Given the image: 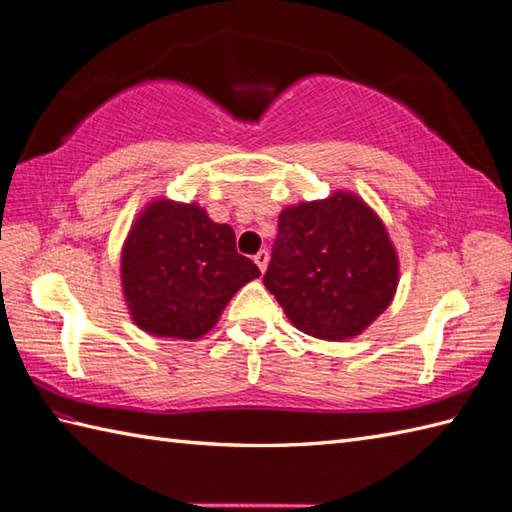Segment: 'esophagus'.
<instances>
[{"instance_id": "34e87169", "label": "esophagus", "mask_w": 512, "mask_h": 512, "mask_svg": "<svg viewBox=\"0 0 512 512\" xmlns=\"http://www.w3.org/2000/svg\"><path fill=\"white\" fill-rule=\"evenodd\" d=\"M255 259V264L259 266V270H266V266H268V250H259V253L253 257Z\"/></svg>"}]
</instances>
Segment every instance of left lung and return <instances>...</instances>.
I'll use <instances>...</instances> for the list:
<instances>
[{
	"label": "left lung",
	"instance_id": "1",
	"mask_svg": "<svg viewBox=\"0 0 512 512\" xmlns=\"http://www.w3.org/2000/svg\"><path fill=\"white\" fill-rule=\"evenodd\" d=\"M264 286L295 328L341 341L361 334L394 299L398 259L374 211L334 193L281 211Z\"/></svg>",
	"mask_w": 512,
	"mask_h": 512
}]
</instances>
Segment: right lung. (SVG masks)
I'll list each match as a JSON object with an SVG mask.
<instances>
[{
    "mask_svg": "<svg viewBox=\"0 0 512 512\" xmlns=\"http://www.w3.org/2000/svg\"><path fill=\"white\" fill-rule=\"evenodd\" d=\"M123 292L140 330L200 339L259 268L235 248V231L195 204L158 200L129 231L121 259Z\"/></svg>",
    "mask_w": 512,
    "mask_h": 512,
    "instance_id": "obj_1",
    "label": "right lung"
}]
</instances>
